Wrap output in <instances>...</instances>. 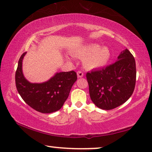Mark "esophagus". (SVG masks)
Listing matches in <instances>:
<instances>
[{"instance_id": "obj_1", "label": "esophagus", "mask_w": 152, "mask_h": 152, "mask_svg": "<svg viewBox=\"0 0 152 152\" xmlns=\"http://www.w3.org/2000/svg\"><path fill=\"white\" fill-rule=\"evenodd\" d=\"M77 76H78V78H82V77L84 76V74L82 71H78L77 72Z\"/></svg>"}]
</instances>
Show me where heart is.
Listing matches in <instances>:
<instances>
[{
	"label": "heart",
	"instance_id": "heart-1",
	"mask_svg": "<svg viewBox=\"0 0 152 152\" xmlns=\"http://www.w3.org/2000/svg\"><path fill=\"white\" fill-rule=\"evenodd\" d=\"M76 56L83 59L85 67L88 69H95L106 65L110 58V52L106 47H102L96 44L85 45L78 50Z\"/></svg>",
	"mask_w": 152,
	"mask_h": 152
}]
</instances>
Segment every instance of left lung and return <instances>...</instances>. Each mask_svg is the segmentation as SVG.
I'll list each match as a JSON object with an SVG mask.
<instances>
[{
  "instance_id": "8db88e82",
  "label": "left lung",
  "mask_w": 152,
  "mask_h": 152,
  "mask_svg": "<svg viewBox=\"0 0 152 152\" xmlns=\"http://www.w3.org/2000/svg\"><path fill=\"white\" fill-rule=\"evenodd\" d=\"M86 77L92 102L102 110H112L127 101L134 92L136 79L135 59L126 49L114 63L87 72Z\"/></svg>"
}]
</instances>
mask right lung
<instances>
[{
  "label": "right lung",
  "instance_id": "right-lung-1",
  "mask_svg": "<svg viewBox=\"0 0 152 152\" xmlns=\"http://www.w3.org/2000/svg\"><path fill=\"white\" fill-rule=\"evenodd\" d=\"M25 54L21 55L15 74L19 94L29 106L40 113L50 114L59 110L77 80L76 73L74 71L60 72L45 83H31L25 78L22 72V62Z\"/></svg>",
  "mask_w": 152,
  "mask_h": 152
}]
</instances>
